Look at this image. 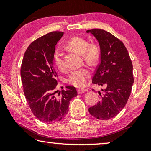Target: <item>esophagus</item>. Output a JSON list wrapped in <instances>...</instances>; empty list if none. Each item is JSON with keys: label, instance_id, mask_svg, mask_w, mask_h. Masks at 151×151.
I'll list each match as a JSON object with an SVG mask.
<instances>
[{"label": "esophagus", "instance_id": "esophagus-1", "mask_svg": "<svg viewBox=\"0 0 151 151\" xmlns=\"http://www.w3.org/2000/svg\"><path fill=\"white\" fill-rule=\"evenodd\" d=\"M88 90L87 89H85V88H78L77 89V92L78 94H83L85 93V92H87Z\"/></svg>", "mask_w": 151, "mask_h": 151}]
</instances>
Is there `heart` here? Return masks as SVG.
<instances>
[{"mask_svg": "<svg viewBox=\"0 0 151 151\" xmlns=\"http://www.w3.org/2000/svg\"><path fill=\"white\" fill-rule=\"evenodd\" d=\"M68 46L76 52L83 55L85 59L89 63H94L98 57V49L95 45H89L86 39L75 37L68 42ZM53 61L56 66L60 70L65 69L66 65L61 50L57 48L53 54ZM90 76V71L87 68H81L71 72L68 82L76 87H82L86 84V80Z\"/></svg>", "mask_w": 151, "mask_h": 151, "instance_id": "1", "label": "heart"}]
</instances>
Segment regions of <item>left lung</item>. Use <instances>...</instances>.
I'll list each match as a JSON object with an SVG mask.
<instances>
[{
  "label": "left lung",
  "instance_id": "1",
  "mask_svg": "<svg viewBox=\"0 0 151 151\" xmlns=\"http://www.w3.org/2000/svg\"><path fill=\"white\" fill-rule=\"evenodd\" d=\"M86 32L96 38L101 49L100 63L92 83L104 86L103 93L99 91L101 101L88 112L97 119L108 120L121 111L131 94L134 83L132 61L123 43L111 33L102 29Z\"/></svg>",
  "mask_w": 151,
  "mask_h": 151
}]
</instances>
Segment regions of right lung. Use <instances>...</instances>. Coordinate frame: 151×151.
<instances>
[{"mask_svg":"<svg viewBox=\"0 0 151 151\" xmlns=\"http://www.w3.org/2000/svg\"><path fill=\"white\" fill-rule=\"evenodd\" d=\"M64 34L54 31L33 41L22 59L20 75L24 93L30 109L40 121L52 123L67 114L71 99L77 96L75 86L56 91L58 75L53 66L55 46Z\"/></svg>","mask_w":151,"mask_h":151,"instance_id":"obj_1","label":"right lung"}]
</instances>
